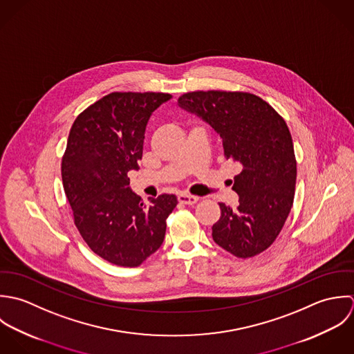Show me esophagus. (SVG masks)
Here are the masks:
<instances>
[{"label":"esophagus","instance_id":"obj_1","mask_svg":"<svg viewBox=\"0 0 354 354\" xmlns=\"http://www.w3.org/2000/svg\"><path fill=\"white\" fill-rule=\"evenodd\" d=\"M178 200H179V203H182V204L194 205V204L198 201V197L190 196V194H186V193H180V194L178 196Z\"/></svg>","mask_w":354,"mask_h":354}]
</instances>
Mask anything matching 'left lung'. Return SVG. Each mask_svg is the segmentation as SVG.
Returning a JSON list of instances; mask_svg holds the SVG:
<instances>
[{
  "instance_id": "left-lung-1",
  "label": "left lung",
  "mask_w": 354,
  "mask_h": 354,
  "mask_svg": "<svg viewBox=\"0 0 354 354\" xmlns=\"http://www.w3.org/2000/svg\"><path fill=\"white\" fill-rule=\"evenodd\" d=\"M178 101L220 134L224 157L241 169L232 186L239 205L218 204L213 241L239 259L263 253L278 238L294 201L297 161L284 119L245 91H190Z\"/></svg>"
}]
</instances>
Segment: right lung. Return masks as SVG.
I'll list each match as a JSON object with an SVG mask.
<instances>
[{
	"label": "right lung",
	"mask_w": 354,
	"mask_h": 354,
	"mask_svg": "<svg viewBox=\"0 0 354 354\" xmlns=\"http://www.w3.org/2000/svg\"><path fill=\"white\" fill-rule=\"evenodd\" d=\"M172 95L115 91L73 122L62 178L73 223L87 246L119 267H138L162 243L178 198L161 194L145 204L129 187L138 169L147 120Z\"/></svg>",
	"instance_id": "obj_1"
}]
</instances>
